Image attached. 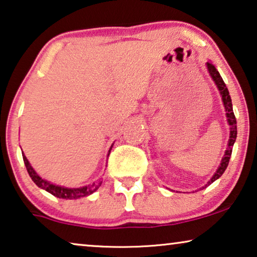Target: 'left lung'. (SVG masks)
Instances as JSON below:
<instances>
[{
    "label": "left lung",
    "mask_w": 257,
    "mask_h": 257,
    "mask_svg": "<svg viewBox=\"0 0 257 257\" xmlns=\"http://www.w3.org/2000/svg\"><path fill=\"white\" fill-rule=\"evenodd\" d=\"M206 65H207V69H209V72H210V75L212 76V79H213L215 84H217L219 91H220V95L222 97V102H224V105H225V109H226V116H227L228 124L230 126V135H229V140H228V148L225 152V155H224V158H222V161L220 163V166H219L218 170L213 175V177L211 178V181H209V183L205 185V188L207 187V185H210L211 183H213L215 180H218V178L220 177L222 174H224L226 168H227L230 155H232L233 145H234V143H235L236 133H237V131H236V119H235V116H234V112H233L232 99H230L228 89H227V87H226L224 80H222V77L220 76V74H219V72L217 70V68L214 67V65L210 61L206 62Z\"/></svg>",
    "instance_id": "1"
}]
</instances>
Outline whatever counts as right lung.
I'll return each instance as SVG.
<instances>
[{
	"mask_svg": "<svg viewBox=\"0 0 257 257\" xmlns=\"http://www.w3.org/2000/svg\"><path fill=\"white\" fill-rule=\"evenodd\" d=\"M23 160L25 163V167H27V170L30 175V177L32 178V181L38 185L39 188L44 189L47 192L52 193V195L58 197V198H64V199H76L80 198V197H84L88 195H91L92 192H95L97 190L99 185H101L102 182L98 181L96 183L91 184V185H85V187L82 188H77V189H69V188H64V187H59V185L52 184L50 182H47L45 180H43L42 177H39L37 173L33 170V168L30 165L27 156L23 154Z\"/></svg>",
	"mask_w": 257,
	"mask_h": 257,
	"instance_id": "right-lung-1",
	"label": "right lung"
}]
</instances>
